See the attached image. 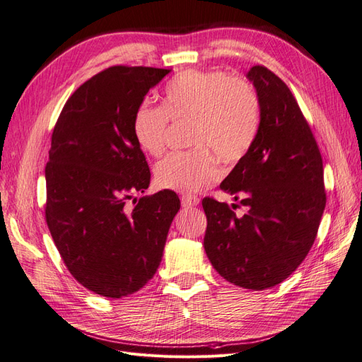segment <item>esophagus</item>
Returning a JSON list of instances; mask_svg holds the SVG:
<instances>
[{"mask_svg":"<svg viewBox=\"0 0 362 362\" xmlns=\"http://www.w3.org/2000/svg\"><path fill=\"white\" fill-rule=\"evenodd\" d=\"M199 204V198L194 194H184L181 196V205L182 206H194Z\"/></svg>","mask_w":362,"mask_h":362,"instance_id":"esophagus-1","label":"esophagus"}]
</instances>
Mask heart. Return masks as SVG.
<instances>
[{
    "instance_id": "obj_1",
    "label": "heart",
    "mask_w": 362,
    "mask_h": 362,
    "mask_svg": "<svg viewBox=\"0 0 362 362\" xmlns=\"http://www.w3.org/2000/svg\"><path fill=\"white\" fill-rule=\"evenodd\" d=\"M169 119L173 124H190L189 144L194 149L164 157L156 166V181L161 189L194 193L221 178L214 153L233 163L249 151L257 136L259 104L245 80L222 71L190 69L168 83L163 105L144 103L137 107L133 134L141 151L161 154Z\"/></svg>"
}]
</instances>
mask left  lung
<instances>
[{
  "label": "left lung",
  "instance_id": "1",
  "mask_svg": "<svg viewBox=\"0 0 362 362\" xmlns=\"http://www.w3.org/2000/svg\"><path fill=\"white\" fill-rule=\"evenodd\" d=\"M246 76L257 92L259 125L221 189L247 213L238 217L228 204L205 198L204 247L228 282L266 290L287 279L314 243L326 205L323 161L287 84L259 64Z\"/></svg>",
  "mask_w": 362,
  "mask_h": 362
}]
</instances>
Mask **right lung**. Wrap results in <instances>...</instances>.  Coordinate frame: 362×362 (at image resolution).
<instances>
[{
    "label": "right lung",
    "instance_id": "1",
    "mask_svg": "<svg viewBox=\"0 0 362 362\" xmlns=\"http://www.w3.org/2000/svg\"><path fill=\"white\" fill-rule=\"evenodd\" d=\"M169 69L112 66L64 104L45 168V217L71 275L83 287L120 299L156 275L180 210L172 190L127 201L149 187L151 172L133 117Z\"/></svg>",
    "mask_w": 362,
    "mask_h": 362
}]
</instances>
